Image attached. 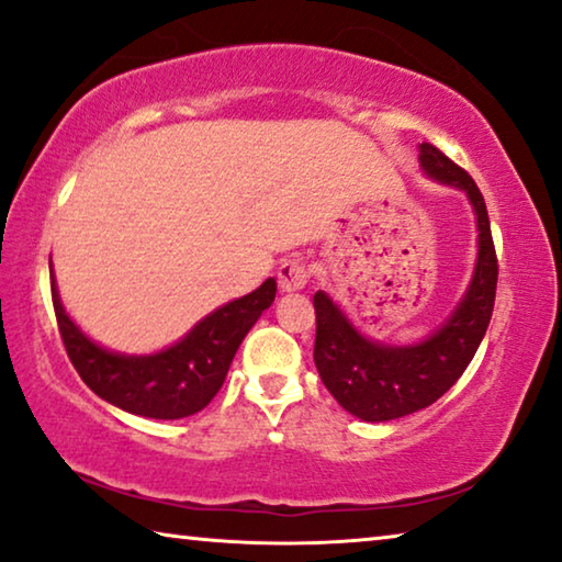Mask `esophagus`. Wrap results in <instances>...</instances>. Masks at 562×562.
<instances>
[{
	"label": "esophagus",
	"mask_w": 562,
	"mask_h": 562,
	"mask_svg": "<svg viewBox=\"0 0 562 562\" xmlns=\"http://www.w3.org/2000/svg\"><path fill=\"white\" fill-rule=\"evenodd\" d=\"M306 266L304 261H299V258H289V261H283L279 266V289L283 293H293V291H301L306 286Z\"/></svg>",
	"instance_id": "1"
}]
</instances>
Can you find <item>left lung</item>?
<instances>
[{
    "label": "left lung",
    "instance_id": "8db88e82",
    "mask_svg": "<svg viewBox=\"0 0 562 562\" xmlns=\"http://www.w3.org/2000/svg\"><path fill=\"white\" fill-rule=\"evenodd\" d=\"M419 168L429 180L464 193L477 228V256L464 293L450 316L412 344H384L371 339L351 322L326 291H316V347L318 376L334 400L364 422L407 417L435 404L462 376V371L485 339L497 289V258L492 246L485 198L460 166L435 145L419 143Z\"/></svg>",
    "mask_w": 562,
    "mask_h": 562
}]
</instances>
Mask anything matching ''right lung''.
<instances>
[{
	"label": "right lung",
	"mask_w": 562,
	"mask_h": 562,
	"mask_svg": "<svg viewBox=\"0 0 562 562\" xmlns=\"http://www.w3.org/2000/svg\"><path fill=\"white\" fill-rule=\"evenodd\" d=\"M52 304L67 357L90 390L112 407L148 419H183L209 407L231 361L258 316L273 304L276 279L203 316L176 344L150 353H123L90 339L67 314L49 261Z\"/></svg>",
	"instance_id": "obj_1"
}]
</instances>
